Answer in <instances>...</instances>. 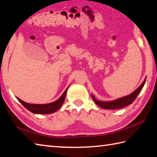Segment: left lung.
Wrapping results in <instances>:
<instances>
[{"instance_id": "1", "label": "left lung", "mask_w": 157, "mask_h": 157, "mask_svg": "<svg viewBox=\"0 0 157 157\" xmlns=\"http://www.w3.org/2000/svg\"><path fill=\"white\" fill-rule=\"evenodd\" d=\"M146 79L145 78L144 81L140 85V86L138 88H136L134 92L130 94V95L123 97V98L115 99V100L113 101H99L94 97L93 94H91V96H92L94 102L99 107L105 108V109H119V108H121L128 106V105L131 104L135 101V99L136 98V97L138 96L139 94L140 93L141 90H142V88H143L145 83H146Z\"/></svg>"}]
</instances>
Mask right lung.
<instances>
[{
  "label": "right lung",
  "mask_w": 157,
  "mask_h": 157,
  "mask_svg": "<svg viewBox=\"0 0 157 157\" xmlns=\"http://www.w3.org/2000/svg\"><path fill=\"white\" fill-rule=\"evenodd\" d=\"M68 88H69V86H68L67 89L64 90V92L62 93V95H61L60 98L58 99V100L49 104H29L21 100V99L17 98V97L16 98L25 108H27L28 110H29L30 112L33 113L34 114L46 115V114H51V113H55L61 108V106H62V104H63L64 101L65 97H66V94H67Z\"/></svg>",
  "instance_id": "add662e5"
}]
</instances>
